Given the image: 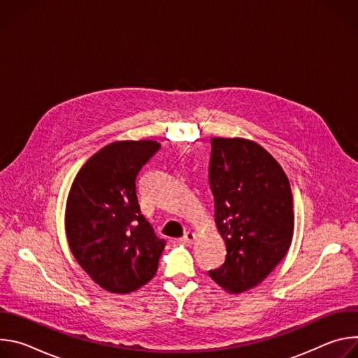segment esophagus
Listing matches in <instances>:
<instances>
[{
	"label": "esophagus",
	"instance_id": "1",
	"mask_svg": "<svg viewBox=\"0 0 358 358\" xmlns=\"http://www.w3.org/2000/svg\"><path fill=\"white\" fill-rule=\"evenodd\" d=\"M194 239H195V234H192V232H185L184 234V236L181 238V241L185 243V245H191L192 242H194Z\"/></svg>",
	"mask_w": 358,
	"mask_h": 358
}]
</instances>
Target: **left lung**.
<instances>
[{
    "label": "left lung",
    "instance_id": "8db88e82",
    "mask_svg": "<svg viewBox=\"0 0 358 358\" xmlns=\"http://www.w3.org/2000/svg\"><path fill=\"white\" fill-rule=\"evenodd\" d=\"M211 147L214 218L227 257L208 275L235 294L258 286L286 257L294 229L293 196L283 169L258 143L214 137Z\"/></svg>",
    "mask_w": 358,
    "mask_h": 358
}]
</instances>
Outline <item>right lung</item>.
<instances>
[{
    "mask_svg": "<svg viewBox=\"0 0 358 358\" xmlns=\"http://www.w3.org/2000/svg\"><path fill=\"white\" fill-rule=\"evenodd\" d=\"M162 144L123 140L105 145L76 174L66 201L65 231L80 268L101 289L126 294L155 278L166 246L140 213L143 166Z\"/></svg>",
    "mask_w": 358,
    "mask_h": 358,
    "instance_id": "1",
    "label": "right lung"
}]
</instances>
